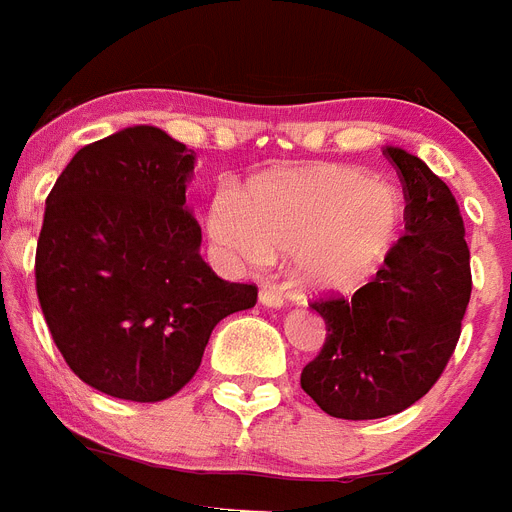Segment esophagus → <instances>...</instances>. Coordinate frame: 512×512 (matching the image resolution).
<instances>
[{"mask_svg":"<svg viewBox=\"0 0 512 512\" xmlns=\"http://www.w3.org/2000/svg\"><path fill=\"white\" fill-rule=\"evenodd\" d=\"M259 302L264 307H282L284 305V297L279 295L277 289H269V287H264L259 292Z\"/></svg>","mask_w":512,"mask_h":512,"instance_id":"obj_1","label":"esophagus"}]
</instances>
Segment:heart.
I'll use <instances>...</instances> for the list:
<instances>
[{
  "label": "heart",
  "instance_id": "b5f03b06",
  "mask_svg": "<svg viewBox=\"0 0 512 512\" xmlns=\"http://www.w3.org/2000/svg\"><path fill=\"white\" fill-rule=\"evenodd\" d=\"M405 205L395 187L341 164H300L217 194L205 215L212 246L233 264L292 256L307 289L348 292L374 277L400 241Z\"/></svg>",
  "mask_w": 512,
  "mask_h": 512
}]
</instances>
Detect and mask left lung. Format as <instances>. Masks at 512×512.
Returning a JSON list of instances; mask_svg holds the SVG:
<instances>
[{"mask_svg": "<svg viewBox=\"0 0 512 512\" xmlns=\"http://www.w3.org/2000/svg\"><path fill=\"white\" fill-rule=\"evenodd\" d=\"M405 194V233L354 297L312 302L325 320L302 390L323 413L374 420L402 413L438 382L472 295L469 248L454 194L413 153L384 148Z\"/></svg>", "mask_w": 512, "mask_h": 512, "instance_id": "obj_1", "label": "left lung"}]
</instances>
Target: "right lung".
Returning <instances> with one entry per match:
<instances>
[{
  "label": "right lung",
  "mask_w": 512,
  "mask_h": 512,
  "mask_svg": "<svg viewBox=\"0 0 512 512\" xmlns=\"http://www.w3.org/2000/svg\"><path fill=\"white\" fill-rule=\"evenodd\" d=\"M194 151L153 125L89 143L45 200L35 287L71 372L133 402L176 395L217 323L256 305L202 261L187 210Z\"/></svg>",
  "instance_id": "right-lung-1"
}]
</instances>
